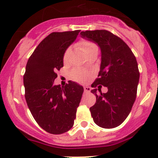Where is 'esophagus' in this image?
Wrapping results in <instances>:
<instances>
[{
	"label": "esophagus",
	"mask_w": 158,
	"mask_h": 158,
	"mask_svg": "<svg viewBox=\"0 0 158 158\" xmlns=\"http://www.w3.org/2000/svg\"><path fill=\"white\" fill-rule=\"evenodd\" d=\"M90 90H91V88H90L89 86H85V87H84V91L85 93H90Z\"/></svg>",
	"instance_id": "obj_1"
}]
</instances>
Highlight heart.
Wrapping results in <instances>:
<instances>
[{
    "label": "heart",
    "instance_id": "obj_1",
    "mask_svg": "<svg viewBox=\"0 0 158 158\" xmlns=\"http://www.w3.org/2000/svg\"><path fill=\"white\" fill-rule=\"evenodd\" d=\"M77 46L85 55H87L91 52H98V47H97L96 44H94V42H90V41H81L79 43H77ZM69 53H70V49H68L64 54L63 60L64 62L68 59ZM70 77L75 81L83 83V82H85L87 81L88 74L81 70L75 69V70H73L70 73Z\"/></svg>",
    "mask_w": 158,
    "mask_h": 158
}]
</instances>
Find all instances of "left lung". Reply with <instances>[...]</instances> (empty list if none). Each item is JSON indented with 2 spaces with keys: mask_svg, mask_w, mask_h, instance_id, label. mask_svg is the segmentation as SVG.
Masks as SVG:
<instances>
[{
  "mask_svg": "<svg viewBox=\"0 0 158 158\" xmlns=\"http://www.w3.org/2000/svg\"><path fill=\"white\" fill-rule=\"evenodd\" d=\"M81 35L101 49L99 77L94 87L108 88L106 94L101 93V85L91 90L96 96V103L90 108L93 119L102 128H114L126 119L135 101L139 80L137 60L128 45L109 31H81Z\"/></svg>",
  "mask_w": 158,
  "mask_h": 158,
  "instance_id": "1",
  "label": "left lung"
}]
</instances>
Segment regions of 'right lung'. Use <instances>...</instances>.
Here are the masks:
<instances>
[{
    "mask_svg": "<svg viewBox=\"0 0 158 158\" xmlns=\"http://www.w3.org/2000/svg\"><path fill=\"white\" fill-rule=\"evenodd\" d=\"M80 31L51 33L40 43L26 66L23 85L28 107L37 124L53 135L72 128L84 90L75 82L64 87L54 84L56 72L63 67L64 54Z\"/></svg>",
    "mask_w": 158,
    "mask_h": 158,
    "instance_id": "obj_1",
    "label": "right lung"
}]
</instances>
